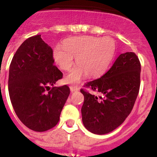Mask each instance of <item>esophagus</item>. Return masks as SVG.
<instances>
[{"mask_svg": "<svg viewBox=\"0 0 157 157\" xmlns=\"http://www.w3.org/2000/svg\"><path fill=\"white\" fill-rule=\"evenodd\" d=\"M70 90L71 92H75V91L79 90V88H78V86H71Z\"/></svg>", "mask_w": 157, "mask_h": 157, "instance_id": "esophagus-1", "label": "esophagus"}]
</instances>
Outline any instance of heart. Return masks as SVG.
Wrapping results in <instances>:
<instances>
[{
	"instance_id": "heart-1",
	"label": "heart",
	"mask_w": 157,
	"mask_h": 157,
	"mask_svg": "<svg viewBox=\"0 0 157 157\" xmlns=\"http://www.w3.org/2000/svg\"><path fill=\"white\" fill-rule=\"evenodd\" d=\"M116 45L110 37L98 38L94 36L71 37L53 50L54 61L61 70L69 71L74 64V56L78 64L67 75L64 82L78 84L88 75L90 78L105 74L114 59Z\"/></svg>"
}]
</instances>
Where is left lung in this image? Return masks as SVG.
Masks as SVG:
<instances>
[{
	"mask_svg": "<svg viewBox=\"0 0 157 157\" xmlns=\"http://www.w3.org/2000/svg\"><path fill=\"white\" fill-rule=\"evenodd\" d=\"M141 63L134 52L120 54L101 78L86 86L100 93L97 97L81 89L84 95L82 123L95 134H105L120 127L130 115L140 89Z\"/></svg>",
	"mask_w": 157,
	"mask_h": 157,
	"instance_id": "left-lung-1",
	"label": "left lung"
}]
</instances>
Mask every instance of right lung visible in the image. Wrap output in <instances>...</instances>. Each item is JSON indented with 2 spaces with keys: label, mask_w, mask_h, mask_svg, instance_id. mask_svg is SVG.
Instances as JSON below:
<instances>
[{
  "label": "right lung",
  "mask_w": 157,
  "mask_h": 157,
  "mask_svg": "<svg viewBox=\"0 0 157 157\" xmlns=\"http://www.w3.org/2000/svg\"><path fill=\"white\" fill-rule=\"evenodd\" d=\"M52 49L41 34L25 40L9 67L8 92L19 120L37 132L50 130L59 122L70 94L67 85L52 87L63 73L54 63Z\"/></svg>",
  "instance_id": "right-lung-1"
}]
</instances>
